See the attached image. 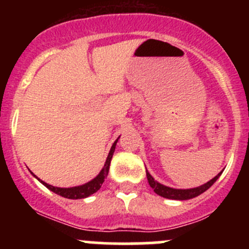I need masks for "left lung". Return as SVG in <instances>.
Wrapping results in <instances>:
<instances>
[{
  "mask_svg": "<svg viewBox=\"0 0 249 249\" xmlns=\"http://www.w3.org/2000/svg\"><path fill=\"white\" fill-rule=\"evenodd\" d=\"M145 172H147L148 183H149L150 187L154 189V192L157 193L158 195H160V196L165 197V199L171 200H189L193 199V197L199 196L200 194L205 193L208 188L212 187L213 183H214L215 180L219 178V176L222 175V172H219L214 178H212V179L208 180L205 184L200 185V187L190 188V189H175V188L166 187V185L161 184V183H159L158 180H155L154 178L152 177V175L147 171V169H145Z\"/></svg>",
  "mask_w": 249,
  "mask_h": 249,
  "instance_id": "left-lung-1",
  "label": "left lung"
}]
</instances>
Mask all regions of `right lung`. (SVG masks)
Listing matches in <instances>:
<instances>
[{"label":"right lung","instance_id":"right-lung-1","mask_svg":"<svg viewBox=\"0 0 249 249\" xmlns=\"http://www.w3.org/2000/svg\"><path fill=\"white\" fill-rule=\"evenodd\" d=\"M119 137H118V139L114 141V143H113L112 147H110V150H109V153H108V157H107L106 162H105V166L102 167V170H101V171H100L99 175H97L96 177L94 178V179L90 180V182L85 183V184L77 185V187H71V188L53 187V185L48 184V183L43 182V180L39 179L38 177H36V176H35L34 173H32V175H34L35 177H36L37 179H38L39 182H41L42 184L44 185V187H47L48 189L52 190V192L55 193V194L60 195V196L66 197V199H73V200L85 199V197L90 196V195H91V194L96 193L97 190H99L100 188H101L102 183L105 182V178H106L107 175H108L110 160H112L113 153H114L115 145H117V142H118V140H119Z\"/></svg>","mask_w":249,"mask_h":249}]
</instances>
